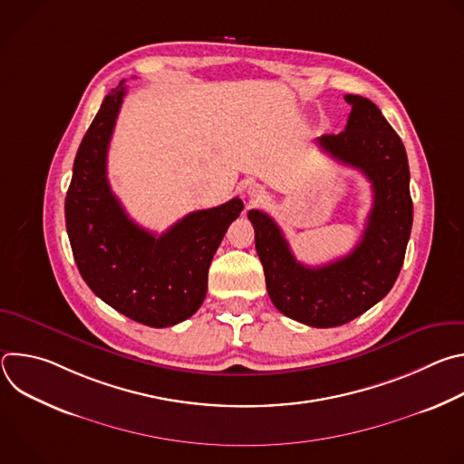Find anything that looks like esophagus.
<instances>
[{
	"label": "esophagus",
	"mask_w": 464,
	"mask_h": 464,
	"mask_svg": "<svg viewBox=\"0 0 464 464\" xmlns=\"http://www.w3.org/2000/svg\"><path fill=\"white\" fill-rule=\"evenodd\" d=\"M247 196H249L251 202H258L260 198L264 196V188H262L260 185H255V183H253V185L247 187Z\"/></svg>",
	"instance_id": "1"
}]
</instances>
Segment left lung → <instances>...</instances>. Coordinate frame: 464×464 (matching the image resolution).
Masks as SVG:
<instances>
[{
	"instance_id": "left-lung-1",
	"label": "left lung",
	"mask_w": 464,
	"mask_h": 464,
	"mask_svg": "<svg viewBox=\"0 0 464 464\" xmlns=\"http://www.w3.org/2000/svg\"><path fill=\"white\" fill-rule=\"evenodd\" d=\"M345 101L353 106L345 130L321 136L317 145L371 181L372 209L360 244L334 262L310 268L295 260L272 217L258 209L247 213L272 303L285 315L315 328L345 324L389 294L413 226L402 140L374 102L360 95H345Z\"/></svg>"
}]
</instances>
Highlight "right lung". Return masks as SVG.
Listing matches in <instances>:
<instances>
[{"instance_id": "1", "label": "right lung", "mask_w": 464, "mask_h": 464, "mask_svg": "<svg viewBox=\"0 0 464 464\" xmlns=\"http://www.w3.org/2000/svg\"><path fill=\"white\" fill-rule=\"evenodd\" d=\"M122 82L104 97L75 156L65 227L92 292L122 315L163 328L202 306L213 255L244 204L233 198L218 208L188 213L161 235L131 220L106 176L108 147L126 95Z\"/></svg>"}]
</instances>
